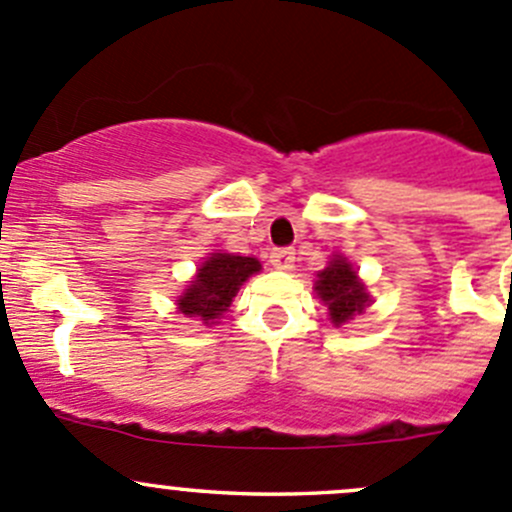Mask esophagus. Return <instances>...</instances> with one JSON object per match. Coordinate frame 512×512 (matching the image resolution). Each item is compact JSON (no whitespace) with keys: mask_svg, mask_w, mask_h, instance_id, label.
<instances>
[{"mask_svg":"<svg viewBox=\"0 0 512 512\" xmlns=\"http://www.w3.org/2000/svg\"><path fill=\"white\" fill-rule=\"evenodd\" d=\"M270 262L275 270H292L294 267V252L287 250V247H277V250L270 252Z\"/></svg>","mask_w":512,"mask_h":512,"instance_id":"esophagus-1","label":"esophagus"}]
</instances>
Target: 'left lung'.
Listing matches in <instances>:
<instances>
[{
	"mask_svg": "<svg viewBox=\"0 0 512 512\" xmlns=\"http://www.w3.org/2000/svg\"><path fill=\"white\" fill-rule=\"evenodd\" d=\"M314 289H317V297L329 307V319L334 327L347 324L356 314L364 312L371 302L352 262H347V257L342 255H334L332 262L319 272Z\"/></svg>",
	"mask_w": 512,
	"mask_h": 512,
	"instance_id": "obj_1",
	"label": "left lung"
}]
</instances>
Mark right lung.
Returning a JSON list of instances; mask_svg holds the SVG:
<instances>
[{
    "mask_svg": "<svg viewBox=\"0 0 512 512\" xmlns=\"http://www.w3.org/2000/svg\"><path fill=\"white\" fill-rule=\"evenodd\" d=\"M260 270L262 265L255 257L213 252L198 267V275L193 277L188 289L175 299L178 312H183L185 317H198L203 324H215L230 309L237 289Z\"/></svg>",
    "mask_w": 512,
    "mask_h": 512,
    "instance_id": "add662e5",
    "label": "right lung"
}]
</instances>
